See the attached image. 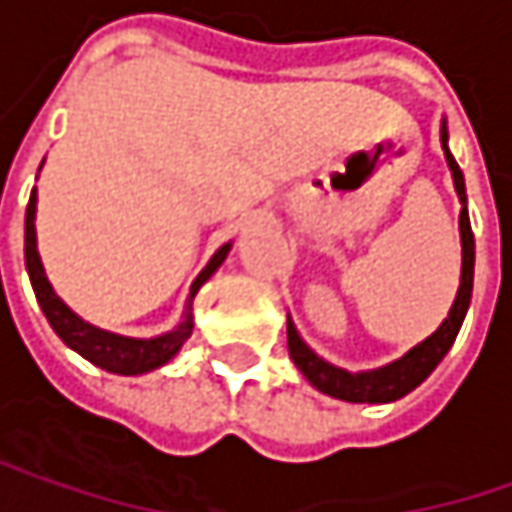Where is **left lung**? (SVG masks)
I'll return each mask as SVG.
<instances>
[{
  "instance_id": "obj_1",
  "label": "left lung",
  "mask_w": 512,
  "mask_h": 512,
  "mask_svg": "<svg viewBox=\"0 0 512 512\" xmlns=\"http://www.w3.org/2000/svg\"><path fill=\"white\" fill-rule=\"evenodd\" d=\"M440 141H443V153H446V165L452 170V182L461 199V286L455 295V304L449 310V316L443 318V324L437 327L429 339H423L417 347H411L406 356H400L391 365H382L376 371H359L350 374L345 368H336L330 362H324L318 353H313L307 342L298 336L295 324L286 316V345H289V356L298 365V371L310 379V385L318 388L327 397L345 400V403H394L400 397H406L408 391H414L426 376L440 365V359L449 353V347L455 342L461 324H464L466 310H469V298H472V272H475V237H472V226H469V214H466V188L464 173L458 162L452 159L446 141V124L440 127Z\"/></svg>"
}]
</instances>
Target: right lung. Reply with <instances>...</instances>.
<instances>
[{"instance_id":"1","label":"right lung","mask_w":512,"mask_h":512,"mask_svg":"<svg viewBox=\"0 0 512 512\" xmlns=\"http://www.w3.org/2000/svg\"><path fill=\"white\" fill-rule=\"evenodd\" d=\"M34 214H37V188L31 191L28 199V208H25V269H28V278L34 286V295L46 313L48 324L54 327V333L72 347L75 353H80L83 359H89L92 365L104 368L109 374L121 376H136L147 374V371H156L167 365L179 347L188 342L191 330H194V316H191V304H194V295L199 292V286L205 284L226 260L231 243L220 246L214 257L208 260V266L196 275L194 286H191V295H188V304H185V313L182 321L165 333V336H153V339H130V336H118V333H109L101 330L89 321H83L75 316L63 301L60 295L54 292V286L48 284L46 269H43V260L37 252V228H34Z\"/></svg>"}]
</instances>
